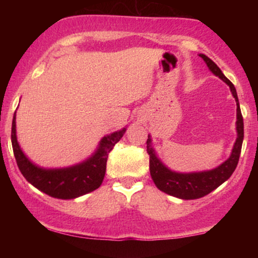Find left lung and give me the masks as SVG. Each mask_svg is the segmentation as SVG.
<instances>
[{
	"instance_id": "left-lung-1",
	"label": "left lung",
	"mask_w": 258,
	"mask_h": 258,
	"mask_svg": "<svg viewBox=\"0 0 258 258\" xmlns=\"http://www.w3.org/2000/svg\"><path fill=\"white\" fill-rule=\"evenodd\" d=\"M204 61H206L208 68L213 72L215 75L223 80L225 83L230 87V90L234 95L236 103H237V122H236V129H237V140H236L234 149H232L231 156L228 158L224 163H222L220 167L209 171L203 172H191V174H179L169 170L162 162L158 160L155 155V151L150 146V139L148 136L147 140V151L149 154V168L151 178L158 189L168 195L178 197L182 200H196L200 197H203L210 194L213 190L218 188L222 183L232 175L237 167L239 155H241L243 137H244V126H243V117L241 108H239L238 97L236 89L230 81L223 75L221 69L218 68L216 63L213 59H210L204 54H200Z\"/></svg>"
}]
</instances>
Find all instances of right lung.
I'll return each instance as SVG.
<instances>
[{"instance_id":"add662e5","label":"right lung","mask_w":258,"mask_h":258,"mask_svg":"<svg viewBox=\"0 0 258 258\" xmlns=\"http://www.w3.org/2000/svg\"><path fill=\"white\" fill-rule=\"evenodd\" d=\"M124 133L125 128H123L104 136L97 151L89 160L64 169H42L28 160L17 143L15 115L12 124V144L17 167L30 184L55 199L70 200L94 191L102 184L109 153Z\"/></svg>"}]
</instances>
